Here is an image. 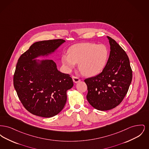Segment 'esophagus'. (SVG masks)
Instances as JSON below:
<instances>
[{
    "label": "esophagus",
    "mask_w": 149,
    "mask_h": 149,
    "mask_svg": "<svg viewBox=\"0 0 149 149\" xmlns=\"http://www.w3.org/2000/svg\"><path fill=\"white\" fill-rule=\"evenodd\" d=\"M72 80H73V81L74 83H78V82H79L80 81V79L79 78L77 77H75V76L72 77Z\"/></svg>",
    "instance_id": "34e87169"
}]
</instances>
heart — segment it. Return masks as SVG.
<instances>
[{
  "label": "heart",
  "mask_w": 149,
  "mask_h": 149,
  "mask_svg": "<svg viewBox=\"0 0 149 149\" xmlns=\"http://www.w3.org/2000/svg\"><path fill=\"white\" fill-rule=\"evenodd\" d=\"M108 57L109 51L104 45L81 43L71 47L69 54L64 55L61 60L68 70H71L77 63L82 74L93 77L103 71Z\"/></svg>",
  "instance_id": "obj_1"
}]
</instances>
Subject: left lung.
<instances>
[{
  "label": "left lung",
  "mask_w": 149,
  "mask_h": 149,
  "mask_svg": "<svg viewBox=\"0 0 149 149\" xmlns=\"http://www.w3.org/2000/svg\"><path fill=\"white\" fill-rule=\"evenodd\" d=\"M111 51L106 65L98 75L85 79L90 104L99 111L118 106L127 93L132 71L127 54L111 37L107 36Z\"/></svg>",
  "instance_id": "8db88e82"
}]
</instances>
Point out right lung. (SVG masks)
<instances>
[{
  "mask_svg": "<svg viewBox=\"0 0 149 149\" xmlns=\"http://www.w3.org/2000/svg\"><path fill=\"white\" fill-rule=\"evenodd\" d=\"M64 42L63 39L36 42L18 60L14 87L22 104L31 113L49 118L64 108L66 91L74 85L70 75L58 71L53 60L37 64L33 59L54 52Z\"/></svg>",
  "mask_w": 149,
  "mask_h": 149,
  "instance_id": "obj_1",
  "label": "right lung"
}]
</instances>
